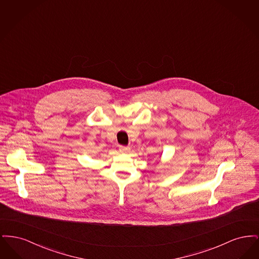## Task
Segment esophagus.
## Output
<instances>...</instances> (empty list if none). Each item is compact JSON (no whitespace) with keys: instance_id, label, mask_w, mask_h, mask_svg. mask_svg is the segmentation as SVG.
<instances>
[{"instance_id":"1","label":"esophagus","mask_w":259,"mask_h":259,"mask_svg":"<svg viewBox=\"0 0 259 259\" xmlns=\"http://www.w3.org/2000/svg\"><path fill=\"white\" fill-rule=\"evenodd\" d=\"M130 148H127V147H123V146H119V151L122 152V153H126L129 151Z\"/></svg>"}]
</instances>
